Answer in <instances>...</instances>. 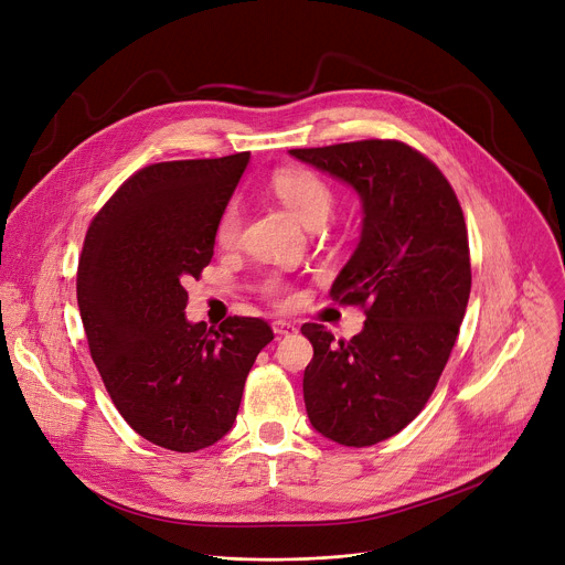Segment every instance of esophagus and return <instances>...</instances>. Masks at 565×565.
Listing matches in <instances>:
<instances>
[{
  "label": "esophagus",
  "mask_w": 565,
  "mask_h": 565,
  "mask_svg": "<svg viewBox=\"0 0 565 565\" xmlns=\"http://www.w3.org/2000/svg\"><path fill=\"white\" fill-rule=\"evenodd\" d=\"M273 331H275L277 335H292V333H297V327H295L292 322H288V320H277V322L273 324Z\"/></svg>",
  "instance_id": "34e87169"
}]
</instances>
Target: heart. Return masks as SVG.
Masks as SVG:
<instances>
[{"label":"heart","instance_id":"obj_1","mask_svg":"<svg viewBox=\"0 0 565 565\" xmlns=\"http://www.w3.org/2000/svg\"><path fill=\"white\" fill-rule=\"evenodd\" d=\"M273 193L281 200L284 207L306 227L322 225L333 207V191L331 186L309 169H279L270 178ZM241 232V207L236 202H230L223 210L218 223H216V241L223 247H230L236 243ZM270 292H279L281 286L273 281L268 286Z\"/></svg>","mask_w":565,"mask_h":565}]
</instances>
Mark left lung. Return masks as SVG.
Returning <instances> with one entry per match:
<instances>
[{"label": "left lung", "instance_id": "obj_1", "mask_svg": "<svg viewBox=\"0 0 565 565\" xmlns=\"http://www.w3.org/2000/svg\"><path fill=\"white\" fill-rule=\"evenodd\" d=\"M288 152L361 198V241L329 295L367 303V320L349 342H333L322 324L301 327L313 344L303 403L322 437L374 446L422 413L465 320L471 292L465 214L441 171L401 141Z\"/></svg>", "mask_w": 565, "mask_h": 565}]
</instances>
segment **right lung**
Masks as SVG:
<instances>
[{"instance_id":"1","label":"right lung","mask_w":565,"mask_h":565,"mask_svg":"<svg viewBox=\"0 0 565 565\" xmlns=\"http://www.w3.org/2000/svg\"><path fill=\"white\" fill-rule=\"evenodd\" d=\"M249 152L137 171L92 221L76 279L92 361L128 426L195 452L223 439L245 379L275 338L259 318L218 329L184 316L189 277L214 256L216 223Z\"/></svg>"}]
</instances>
